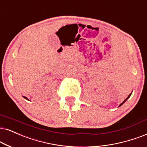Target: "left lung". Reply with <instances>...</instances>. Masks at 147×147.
<instances>
[{"instance_id":"8db88e82","label":"left lung","mask_w":147,"mask_h":147,"mask_svg":"<svg viewBox=\"0 0 147 147\" xmlns=\"http://www.w3.org/2000/svg\"><path fill=\"white\" fill-rule=\"evenodd\" d=\"M131 94H129V96H127V98H126V99H125V100H124V101H123V102H122V103H121V105H119V107H121V105H123V104H124V103H125V102H126V100H127V99H128V98H129V97H130V96H131Z\"/></svg>"}]
</instances>
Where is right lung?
<instances>
[{
	"label": "right lung",
	"instance_id": "obj_1",
	"mask_svg": "<svg viewBox=\"0 0 147 147\" xmlns=\"http://www.w3.org/2000/svg\"><path fill=\"white\" fill-rule=\"evenodd\" d=\"M23 97H24V98H25L26 100H28V98L27 97H26V96H23Z\"/></svg>",
	"mask_w": 147,
	"mask_h": 147
}]
</instances>
